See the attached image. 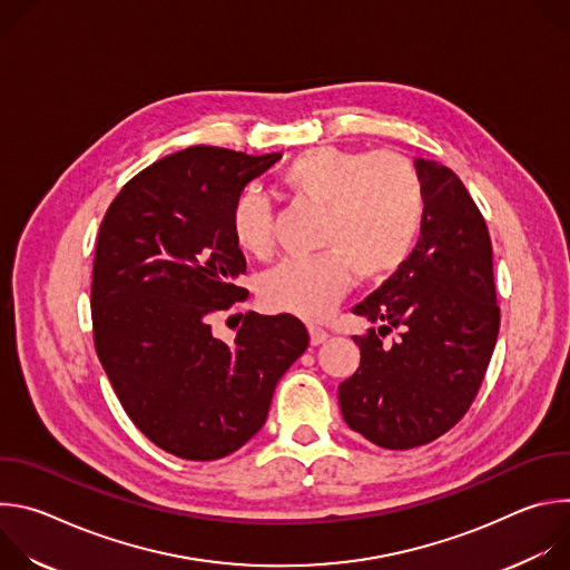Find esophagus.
Instances as JSON below:
<instances>
[{"mask_svg": "<svg viewBox=\"0 0 570 570\" xmlns=\"http://www.w3.org/2000/svg\"><path fill=\"white\" fill-rule=\"evenodd\" d=\"M308 334H311V345H322L330 338V332H324L320 327H308Z\"/></svg>", "mask_w": 570, "mask_h": 570, "instance_id": "1", "label": "esophagus"}]
</instances>
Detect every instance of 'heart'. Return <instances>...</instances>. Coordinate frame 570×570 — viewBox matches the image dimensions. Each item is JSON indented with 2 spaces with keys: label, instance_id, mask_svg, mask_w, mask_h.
<instances>
[{
  "label": "heart",
  "instance_id": "b5f03b06",
  "mask_svg": "<svg viewBox=\"0 0 570 570\" xmlns=\"http://www.w3.org/2000/svg\"><path fill=\"white\" fill-rule=\"evenodd\" d=\"M286 189L324 209L315 257H291L262 279L271 311L322 317L358 279L394 275L413 255L426 214L424 180L415 161L394 150L317 146L299 153L282 176ZM236 246L262 257L273 246V207L255 189H243L229 212Z\"/></svg>",
  "mask_w": 570,
  "mask_h": 570
}]
</instances>
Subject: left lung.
<instances>
[{"label":"left lung","instance_id":"obj_1","mask_svg":"<svg viewBox=\"0 0 570 570\" xmlns=\"http://www.w3.org/2000/svg\"><path fill=\"white\" fill-rule=\"evenodd\" d=\"M426 214L413 255L354 306L379 334L354 336L358 370L338 385L347 426L381 449L405 451L451 431L469 411L501 324L492 238L462 180L440 161L415 159ZM400 338L383 346V331Z\"/></svg>","mask_w":570,"mask_h":570}]
</instances>
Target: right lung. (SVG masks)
Listing matches in <instances>:
<instances>
[{
	"instance_id": "right-lung-1",
	"label": "right lung",
	"mask_w": 570,
	"mask_h": 570,
	"mask_svg": "<svg viewBox=\"0 0 570 570\" xmlns=\"http://www.w3.org/2000/svg\"><path fill=\"white\" fill-rule=\"evenodd\" d=\"M189 146L124 185L97 238L92 327L132 424L183 460H218L266 422L277 381L308 347L291 315H243L234 341L212 317L243 302L246 257L229 229L236 196L279 159Z\"/></svg>"
}]
</instances>
